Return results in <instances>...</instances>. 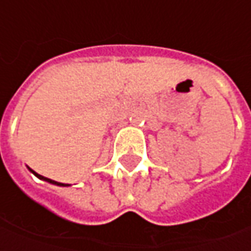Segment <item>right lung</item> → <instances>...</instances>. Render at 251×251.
<instances>
[{
  "label": "right lung",
  "instance_id": "1",
  "mask_svg": "<svg viewBox=\"0 0 251 251\" xmlns=\"http://www.w3.org/2000/svg\"><path fill=\"white\" fill-rule=\"evenodd\" d=\"M29 170L33 173L34 176H37V177L40 178V180H44V181H49V183H51V184H57V186H63V187H65V186H70V184H64V183H58V181H54V180H51V178H47L44 177V176H42V175H39V173H36V172H33L32 169L29 168Z\"/></svg>",
  "mask_w": 251,
  "mask_h": 251
}]
</instances>
